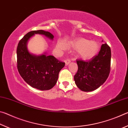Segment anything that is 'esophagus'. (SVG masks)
Here are the masks:
<instances>
[{
    "mask_svg": "<svg viewBox=\"0 0 128 128\" xmlns=\"http://www.w3.org/2000/svg\"><path fill=\"white\" fill-rule=\"evenodd\" d=\"M65 62H66V66H68V65L70 62V60L69 59H66L65 60Z\"/></svg>",
    "mask_w": 128,
    "mask_h": 128,
    "instance_id": "1",
    "label": "esophagus"
}]
</instances>
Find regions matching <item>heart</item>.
I'll return each instance as SVG.
<instances>
[{
    "mask_svg": "<svg viewBox=\"0 0 128 128\" xmlns=\"http://www.w3.org/2000/svg\"><path fill=\"white\" fill-rule=\"evenodd\" d=\"M68 46L77 50L78 55L84 59H90L93 58L99 49V44L98 42L90 41L84 38H80L70 42ZM56 47L62 50L65 48L64 44L61 42H58Z\"/></svg>",
    "mask_w": 128,
    "mask_h": 128,
    "instance_id": "obj_1",
    "label": "heart"
}]
</instances>
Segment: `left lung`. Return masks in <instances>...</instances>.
<instances>
[{"label": "left lung", "instance_id": "left-lung-1", "mask_svg": "<svg viewBox=\"0 0 128 128\" xmlns=\"http://www.w3.org/2000/svg\"><path fill=\"white\" fill-rule=\"evenodd\" d=\"M111 52L107 43L103 44L98 54L89 61L77 60L78 70L76 85L83 92H92L104 83L110 72Z\"/></svg>", "mask_w": 128, "mask_h": 128}]
</instances>
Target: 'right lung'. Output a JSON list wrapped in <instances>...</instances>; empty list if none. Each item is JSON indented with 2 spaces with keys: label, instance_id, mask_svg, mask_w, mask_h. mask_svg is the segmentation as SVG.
<instances>
[{
  "label": "right lung",
  "instance_id": "add662e5",
  "mask_svg": "<svg viewBox=\"0 0 128 128\" xmlns=\"http://www.w3.org/2000/svg\"><path fill=\"white\" fill-rule=\"evenodd\" d=\"M36 34H42L51 40L54 37L50 32L43 30L28 33L17 46V69L28 85L40 90H48L56 85L59 72L65 66V62L59 61L53 56L47 55L46 52L38 56L30 53L27 43Z\"/></svg>",
  "mask_w": 128,
  "mask_h": 128
}]
</instances>
